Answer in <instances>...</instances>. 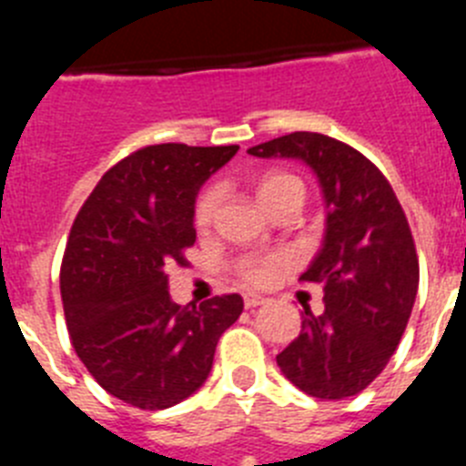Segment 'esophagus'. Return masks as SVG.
Listing matches in <instances>:
<instances>
[{
    "label": "esophagus",
    "instance_id": "obj_1",
    "mask_svg": "<svg viewBox=\"0 0 466 466\" xmlns=\"http://www.w3.org/2000/svg\"><path fill=\"white\" fill-rule=\"evenodd\" d=\"M268 299H263L261 294H254V291H249V294H245V306L247 308H257V306H263Z\"/></svg>",
    "mask_w": 466,
    "mask_h": 466
}]
</instances>
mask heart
<instances>
[{"label": "heart", "mask_w": 466, "mask_h": 466, "mask_svg": "<svg viewBox=\"0 0 466 466\" xmlns=\"http://www.w3.org/2000/svg\"><path fill=\"white\" fill-rule=\"evenodd\" d=\"M287 191L306 193V188H303V182H300L299 177L289 175V172H266L257 182V196L263 208ZM217 203H219L217 188H205L198 196L196 209H193V221H196L198 228H205L212 221L214 212H217ZM289 266L291 258L282 252L266 254V257H252L240 263V278L249 284H257V287H268Z\"/></svg>", "instance_id": "b5f03b06"}]
</instances>
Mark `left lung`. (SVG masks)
Masks as SVG:
<instances>
[{"label": "left lung", "mask_w": 466, "mask_h": 466, "mask_svg": "<svg viewBox=\"0 0 466 466\" xmlns=\"http://www.w3.org/2000/svg\"><path fill=\"white\" fill-rule=\"evenodd\" d=\"M296 158L315 172L327 230L303 282H322L324 312L306 310L279 371L317 399H345L371 385L394 355L418 294V254L392 187L360 151L319 133H291L247 149Z\"/></svg>", "instance_id": "8db88e82"}]
</instances>
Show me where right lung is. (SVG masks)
<instances>
[{
  "label": "right lung",
  "mask_w": 466,
  "mask_h": 466,
  "mask_svg": "<svg viewBox=\"0 0 466 466\" xmlns=\"http://www.w3.org/2000/svg\"><path fill=\"white\" fill-rule=\"evenodd\" d=\"M238 149L144 147L105 172L69 230L60 268L69 339L90 376L135 409L191 397L242 312L238 294L177 306L166 275L196 242L198 191Z\"/></svg>",
  "instance_id": "add662e5"
}]
</instances>
